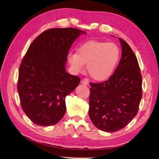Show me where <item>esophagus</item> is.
I'll return each mask as SVG.
<instances>
[{"mask_svg": "<svg viewBox=\"0 0 159 159\" xmlns=\"http://www.w3.org/2000/svg\"><path fill=\"white\" fill-rule=\"evenodd\" d=\"M89 82V80L88 78H84L82 80V81H81V83H82L84 85H88Z\"/></svg>", "mask_w": 159, "mask_h": 159, "instance_id": "obj_1", "label": "esophagus"}]
</instances>
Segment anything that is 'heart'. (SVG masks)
<instances>
[{
    "mask_svg": "<svg viewBox=\"0 0 159 159\" xmlns=\"http://www.w3.org/2000/svg\"><path fill=\"white\" fill-rule=\"evenodd\" d=\"M120 55L119 47L114 43L90 40L81 45L77 54L70 53L68 61L75 73L82 71L87 64V70L91 78L97 81H104L113 74Z\"/></svg>",
    "mask_w": 159,
    "mask_h": 159,
    "instance_id": "obj_1",
    "label": "heart"
}]
</instances>
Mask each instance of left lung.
Segmentation results:
<instances>
[{"label": "left lung", "instance_id": "left-lung-1", "mask_svg": "<svg viewBox=\"0 0 159 159\" xmlns=\"http://www.w3.org/2000/svg\"><path fill=\"white\" fill-rule=\"evenodd\" d=\"M121 58L113 74L102 83H90L89 115L94 125L113 133L136 116L142 98V75L135 54L119 38Z\"/></svg>", "mask_w": 159, "mask_h": 159}]
</instances>
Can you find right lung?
Masks as SVG:
<instances>
[{
  "instance_id": "1",
  "label": "right lung",
  "mask_w": 159,
  "mask_h": 159,
  "mask_svg": "<svg viewBox=\"0 0 159 159\" xmlns=\"http://www.w3.org/2000/svg\"><path fill=\"white\" fill-rule=\"evenodd\" d=\"M82 33L73 28L47 30L33 41L23 57L17 89L24 112L38 125H54L64 117L66 95L80 82L79 77L66 72L67 56Z\"/></svg>"
}]
</instances>
